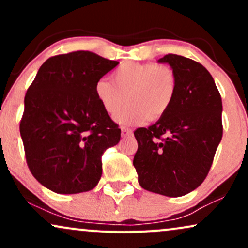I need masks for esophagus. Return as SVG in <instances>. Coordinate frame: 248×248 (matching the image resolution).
<instances>
[{
  "mask_svg": "<svg viewBox=\"0 0 248 248\" xmlns=\"http://www.w3.org/2000/svg\"><path fill=\"white\" fill-rule=\"evenodd\" d=\"M133 134V130L130 128H126V127H122L121 128V135L122 138H127V136H130Z\"/></svg>",
  "mask_w": 248,
  "mask_h": 248,
  "instance_id": "1",
  "label": "esophagus"
}]
</instances>
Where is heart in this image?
I'll use <instances>...</instances> for the list:
<instances>
[{
    "label": "heart",
    "instance_id": "heart-1",
    "mask_svg": "<svg viewBox=\"0 0 248 248\" xmlns=\"http://www.w3.org/2000/svg\"><path fill=\"white\" fill-rule=\"evenodd\" d=\"M177 92V76L170 65L155 62L121 64L112 73V82L100 79L94 93L105 112L120 124H142L160 120L169 112Z\"/></svg>",
    "mask_w": 248,
    "mask_h": 248
}]
</instances>
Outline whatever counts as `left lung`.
<instances>
[{"instance_id": "left-lung-1", "label": "left lung", "mask_w": 248, "mask_h": 248, "mask_svg": "<svg viewBox=\"0 0 248 248\" xmlns=\"http://www.w3.org/2000/svg\"><path fill=\"white\" fill-rule=\"evenodd\" d=\"M175 70L177 92L163 118L134 132L133 164L143 189L179 197L203 183L223 136L221 96L212 76L192 59L166 55L158 59Z\"/></svg>"}]
</instances>
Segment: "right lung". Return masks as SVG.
I'll list each match as a JSON object with an SVG mask.
<instances>
[{
    "label": "right lung",
    "instance_id": "right-lung-1",
    "mask_svg": "<svg viewBox=\"0 0 248 248\" xmlns=\"http://www.w3.org/2000/svg\"><path fill=\"white\" fill-rule=\"evenodd\" d=\"M119 62L90 51L51 57L24 98L19 124L31 173L56 193L90 191L102 173L101 156L121 129L96 99V81Z\"/></svg>",
    "mask_w": 248,
    "mask_h": 248
}]
</instances>
